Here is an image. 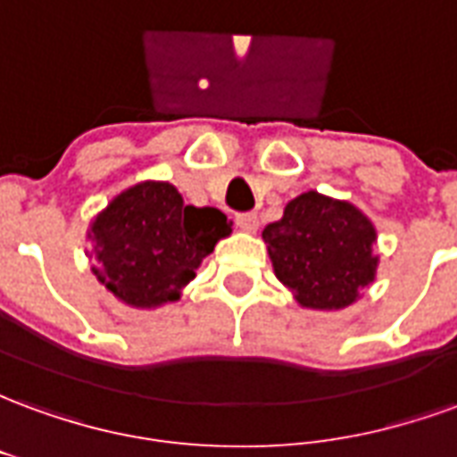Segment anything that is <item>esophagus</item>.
I'll list each match as a JSON object with an SVG mask.
<instances>
[{"mask_svg":"<svg viewBox=\"0 0 457 457\" xmlns=\"http://www.w3.org/2000/svg\"><path fill=\"white\" fill-rule=\"evenodd\" d=\"M235 225L239 229H245V232H254L259 228V218L254 212H237L235 215Z\"/></svg>","mask_w":457,"mask_h":457,"instance_id":"34e87169","label":"esophagus"}]
</instances>
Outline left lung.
Listing matches in <instances>:
<instances>
[{"instance_id": "left-lung-1", "label": "left lung", "mask_w": 457, "mask_h": 457, "mask_svg": "<svg viewBox=\"0 0 457 457\" xmlns=\"http://www.w3.org/2000/svg\"><path fill=\"white\" fill-rule=\"evenodd\" d=\"M262 237L278 281L306 308L350 306L377 271L372 222L350 203L316 190L291 200Z\"/></svg>"}]
</instances>
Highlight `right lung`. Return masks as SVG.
<instances>
[{"label":"right lung","instance_id":"add662e5","mask_svg":"<svg viewBox=\"0 0 457 457\" xmlns=\"http://www.w3.org/2000/svg\"><path fill=\"white\" fill-rule=\"evenodd\" d=\"M232 222L218 208L183 205L170 183H139L97 215L90 237L97 278L124 303L151 308L180 296L200 262L228 237Z\"/></svg>","mask_w":457,"mask_h":457}]
</instances>
